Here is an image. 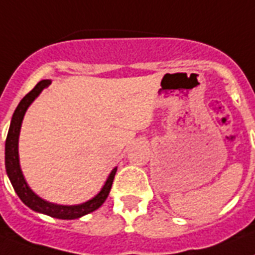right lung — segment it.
Listing matches in <instances>:
<instances>
[{
  "instance_id": "add662e5",
  "label": "right lung",
  "mask_w": 255,
  "mask_h": 255,
  "mask_svg": "<svg viewBox=\"0 0 255 255\" xmlns=\"http://www.w3.org/2000/svg\"><path fill=\"white\" fill-rule=\"evenodd\" d=\"M49 84H50V80H41L40 83H37L36 87L23 97L22 101L19 102L18 108L15 109L5 142L6 172H7L8 179L11 181L14 190L16 192L19 198H20V200L23 201V204L27 205L29 209L37 211V213L46 214L49 217L58 218V219H78V218L83 217V215H87V214L92 213V211L97 210L98 207L104 204L105 200L108 198L109 193H110L111 185H113V181H114L117 168H114V170L111 171L110 176L108 177V180L105 183L104 188H102L101 192H100L95 198L87 201L84 204L76 205V206H62V205L50 204L48 201H44L42 198L36 196V194L29 189V187L27 185V183H25L24 177H23L20 166H19V132H20V126H22L23 117H24L25 111H27L28 106L33 102V100L41 93V91L44 88L49 87Z\"/></svg>"
}]
</instances>
